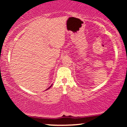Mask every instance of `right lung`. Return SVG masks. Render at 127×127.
I'll use <instances>...</instances> for the list:
<instances>
[{
    "mask_svg": "<svg viewBox=\"0 0 127 127\" xmlns=\"http://www.w3.org/2000/svg\"><path fill=\"white\" fill-rule=\"evenodd\" d=\"M51 86H52V85H51ZM51 87H49V88H48V89H46V90H48V89H49V88H51Z\"/></svg>",
    "mask_w": 127,
    "mask_h": 127,
    "instance_id": "obj_1",
    "label": "right lung"
}]
</instances>
